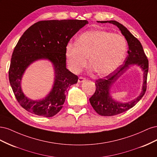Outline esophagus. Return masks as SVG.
Instances as JSON below:
<instances>
[{"label":"esophagus","mask_w":157,"mask_h":157,"mask_svg":"<svg viewBox=\"0 0 157 157\" xmlns=\"http://www.w3.org/2000/svg\"><path fill=\"white\" fill-rule=\"evenodd\" d=\"M85 81H86V78H84V77H80L78 78V82L79 83H80V82H85Z\"/></svg>","instance_id":"obj_1"}]
</instances>
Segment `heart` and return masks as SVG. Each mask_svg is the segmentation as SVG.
Here are the masks:
<instances>
[{"label":"heart","instance_id":"obj_1","mask_svg":"<svg viewBox=\"0 0 157 157\" xmlns=\"http://www.w3.org/2000/svg\"><path fill=\"white\" fill-rule=\"evenodd\" d=\"M127 51L125 38L104 30H92L80 35L75 43L65 46V57L69 69L78 73L89 64L101 76L113 73L124 60Z\"/></svg>","mask_w":157,"mask_h":157}]
</instances>
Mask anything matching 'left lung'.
Returning a JSON list of instances; mask_svg holds the SVG:
<instances>
[{"mask_svg":"<svg viewBox=\"0 0 157 157\" xmlns=\"http://www.w3.org/2000/svg\"><path fill=\"white\" fill-rule=\"evenodd\" d=\"M98 23H109L116 25L121 31L127 40L128 48V56L117 69L104 78L97 80L96 92L89 99L90 104L97 113L101 116H113L128 111L136 105L144 96L147 89V73L149 70V61L144 51L141 42L127 29V28L117 21H98ZM132 65H137L144 71V81L142 92L139 97L128 102L122 103L113 100L110 96V88L112 84Z\"/></svg>","mask_w":157,"mask_h":157,"instance_id":"1","label":"left lung"}]
</instances>
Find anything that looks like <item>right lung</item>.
<instances>
[{
	"mask_svg": "<svg viewBox=\"0 0 157 157\" xmlns=\"http://www.w3.org/2000/svg\"><path fill=\"white\" fill-rule=\"evenodd\" d=\"M88 23L86 20H78L40 21L28 28L21 36L12 56L9 81L17 101L26 111L52 117L63 107L69 88L78 82L77 76L66 68L65 46ZM40 59L48 60L53 65L55 82L44 98L32 101L23 94L21 79L26 68Z\"/></svg>",
	"mask_w": 157,
	"mask_h": 157,
	"instance_id": "obj_1",
	"label": "right lung"
}]
</instances>
